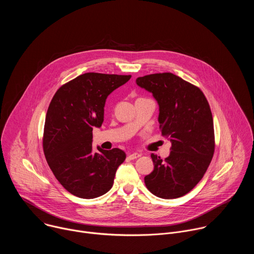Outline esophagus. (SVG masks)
I'll return each mask as SVG.
<instances>
[{
    "label": "esophagus",
    "mask_w": 254,
    "mask_h": 254,
    "mask_svg": "<svg viewBox=\"0 0 254 254\" xmlns=\"http://www.w3.org/2000/svg\"><path fill=\"white\" fill-rule=\"evenodd\" d=\"M141 155L140 154H138V153H131V154H128V159L129 160H134V159H137V158H139Z\"/></svg>",
    "instance_id": "34e87169"
}]
</instances>
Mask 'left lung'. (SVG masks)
Listing matches in <instances>:
<instances>
[{"mask_svg":"<svg viewBox=\"0 0 254 254\" xmlns=\"http://www.w3.org/2000/svg\"><path fill=\"white\" fill-rule=\"evenodd\" d=\"M135 83L158 102L162 135L172 143L165 160L151 155L154 171L144 184L159 198L182 197L199 183L214 154L209 103L198 87L169 72L137 77Z\"/></svg>","mask_w":254,"mask_h":254,"instance_id":"left-lung-1","label":"left lung"}]
</instances>
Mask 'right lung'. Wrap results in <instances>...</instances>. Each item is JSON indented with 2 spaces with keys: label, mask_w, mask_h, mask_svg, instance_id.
I'll use <instances>...</instances> for the list:
<instances>
[{
  "label": "right lung",
  "mask_w": 254,
  "mask_h": 254,
  "mask_svg": "<svg viewBox=\"0 0 254 254\" xmlns=\"http://www.w3.org/2000/svg\"><path fill=\"white\" fill-rule=\"evenodd\" d=\"M130 75L84 73L61 86L45 119L43 149L59 183L83 199L102 196L113 187L117 170L126 160L120 149L92 151V129L103 123L107 96Z\"/></svg>",
  "instance_id": "1"
}]
</instances>
